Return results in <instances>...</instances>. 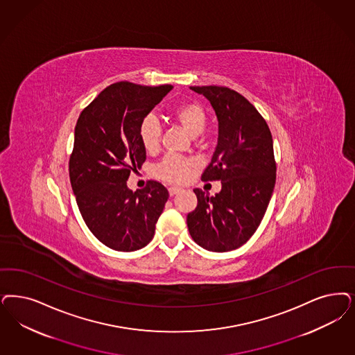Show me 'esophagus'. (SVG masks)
Instances as JSON below:
<instances>
[{"label":"esophagus","mask_w":355,"mask_h":355,"mask_svg":"<svg viewBox=\"0 0 355 355\" xmlns=\"http://www.w3.org/2000/svg\"><path fill=\"white\" fill-rule=\"evenodd\" d=\"M181 190H182L181 187H175V186H171V187H169V196H175V194H178Z\"/></svg>","instance_id":"1"}]
</instances>
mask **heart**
Returning a JSON list of instances; mask_svg holds the SVG:
<instances>
[{
	"label": "heart",
	"mask_w": 355,
	"mask_h": 355,
	"mask_svg": "<svg viewBox=\"0 0 355 355\" xmlns=\"http://www.w3.org/2000/svg\"><path fill=\"white\" fill-rule=\"evenodd\" d=\"M173 116L184 130L191 135L198 136L202 134L207 124V112L202 105L196 102H184L174 107ZM161 124L153 115H147L139 124V139L143 147L148 152L156 150L159 146ZM194 165L193 159H184L181 156L169 155L162 159L155 168V174L168 182L180 184L189 177L190 168Z\"/></svg>",
	"instance_id": "b5f03b06"
}]
</instances>
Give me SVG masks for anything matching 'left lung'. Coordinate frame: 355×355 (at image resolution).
Listing matches in <instances>:
<instances>
[{
	"label": "left lung",
	"instance_id": "1",
	"mask_svg": "<svg viewBox=\"0 0 355 355\" xmlns=\"http://www.w3.org/2000/svg\"><path fill=\"white\" fill-rule=\"evenodd\" d=\"M215 110L219 135L203 181H220L211 196L196 189L198 205L187 215L196 244L209 252H230L257 231L275 186V159L269 125L241 94L224 86H190Z\"/></svg>",
	"mask_w": 355,
	"mask_h": 355
}]
</instances>
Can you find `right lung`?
<instances>
[{"mask_svg": "<svg viewBox=\"0 0 355 355\" xmlns=\"http://www.w3.org/2000/svg\"><path fill=\"white\" fill-rule=\"evenodd\" d=\"M171 89L112 84L84 109L76 124L69 159L72 190L90 232L114 250L134 252L149 244L169 198L159 182L149 181L132 191L127 180L147 157L139 124Z\"/></svg>", "mask_w": 355, "mask_h": 355, "instance_id": "1", "label": "right lung"}]
</instances>
